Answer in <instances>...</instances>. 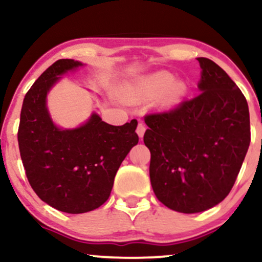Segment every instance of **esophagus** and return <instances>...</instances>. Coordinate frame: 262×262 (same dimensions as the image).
<instances>
[{
	"label": "esophagus",
	"mask_w": 262,
	"mask_h": 262,
	"mask_svg": "<svg viewBox=\"0 0 262 262\" xmlns=\"http://www.w3.org/2000/svg\"><path fill=\"white\" fill-rule=\"evenodd\" d=\"M145 130H146V125L144 124L143 122H139V124H138V127H137L138 135H139L140 138H143L144 137V133H145Z\"/></svg>",
	"instance_id": "esophagus-1"
}]
</instances>
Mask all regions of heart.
Masks as SVG:
<instances>
[{
  "label": "heart",
  "mask_w": 262,
  "mask_h": 262,
  "mask_svg": "<svg viewBox=\"0 0 262 262\" xmlns=\"http://www.w3.org/2000/svg\"><path fill=\"white\" fill-rule=\"evenodd\" d=\"M172 75L158 73L150 76L141 77L129 87V96L133 100H146L164 91L162 100L165 102L176 101L183 92L181 83H172Z\"/></svg>",
  "instance_id": "b5f03b06"
}]
</instances>
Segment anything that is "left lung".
<instances>
[{
  "label": "left lung",
  "instance_id": "1",
  "mask_svg": "<svg viewBox=\"0 0 262 262\" xmlns=\"http://www.w3.org/2000/svg\"><path fill=\"white\" fill-rule=\"evenodd\" d=\"M200 90L169 111L144 117L155 196L181 213L207 210L229 194L250 144L245 96L221 66L198 58Z\"/></svg>",
  "mask_w": 262,
  "mask_h": 262
}]
</instances>
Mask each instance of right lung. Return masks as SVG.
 Segmentation results:
<instances>
[{"label":"right lung","mask_w":262,"mask_h":262,"mask_svg":"<svg viewBox=\"0 0 262 262\" xmlns=\"http://www.w3.org/2000/svg\"><path fill=\"white\" fill-rule=\"evenodd\" d=\"M81 65L60 59L49 66L26 93L18 127L20 159L33 191L53 208L71 214L106 202L122 161L139 141L137 119L116 127L92 114L73 130L53 124L45 107L47 93L59 75Z\"/></svg>","instance_id":"right-lung-1"}]
</instances>
